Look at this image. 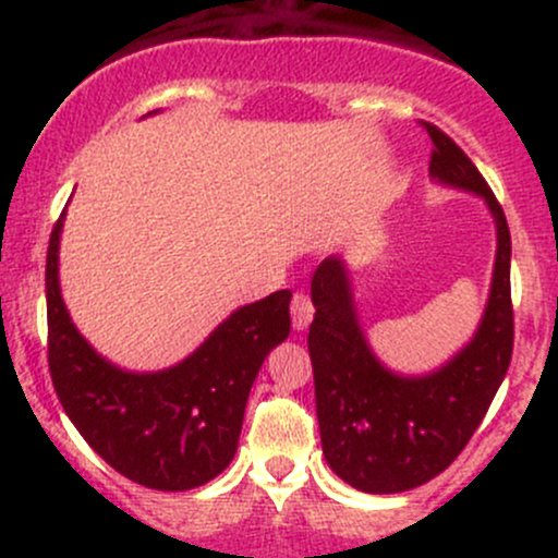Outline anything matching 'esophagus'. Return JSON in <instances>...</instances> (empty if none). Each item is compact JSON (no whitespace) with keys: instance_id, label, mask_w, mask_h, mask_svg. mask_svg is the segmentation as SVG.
I'll list each match as a JSON object with an SVG mask.
<instances>
[{"instance_id":"1","label":"esophagus","mask_w":558,"mask_h":558,"mask_svg":"<svg viewBox=\"0 0 558 558\" xmlns=\"http://www.w3.org/2000/svg\"><path fill=\"white\" fill-rule=\"evenodd\" d=\"M291 317H293V330H306L310 328L312 317H315V306L306 293H296L291 301Z\"/></svg>"}]
</instances>
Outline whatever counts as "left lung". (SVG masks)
<instances>
[{
    "mask_svg": "<svg viewBox=\"0 0 558 558\" xmlns=\"http://www.w3.org/2000/svg\"><path fill=\"white\" fill-rule=\"evenodd\" d=\"M425 128L435 146L430 181L483 198L496 226L488 301L470 341L427 373L390 369L362 328L345 259L332 254L312 278L310 356L325 462L351 488L377 496L420 488L462 453L514 345L511 235L501 204L472 159L444 131Z\"/></svg>",
    "mask_w": 558,
    "mask_h": 558,
    "instance_id": "8db88e82",
    "label": "left lung"
}]
</instances>
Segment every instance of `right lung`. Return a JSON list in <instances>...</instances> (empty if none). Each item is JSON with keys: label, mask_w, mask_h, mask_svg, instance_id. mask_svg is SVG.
Here are the masks:
<instances>
[{"label": "right lung", "mask_w": 558, "mask_h": 558, "mask_svg": "<svg viewBox=\"0 0 558 558\" xmlns=\"http://www.w3.org/2000/svg\"><path fill=\"white\" fill-rule=\"evenodd\" d=\"M68 213V209H65ZM60 215L47 252L49 373L62 409L112 470L155 490H191L233 462L248 390L291 332V291L243 304L181 362L118 367L70 317L60 288Z\"/></svg>", "instance_id": "1"}]
</instances>
